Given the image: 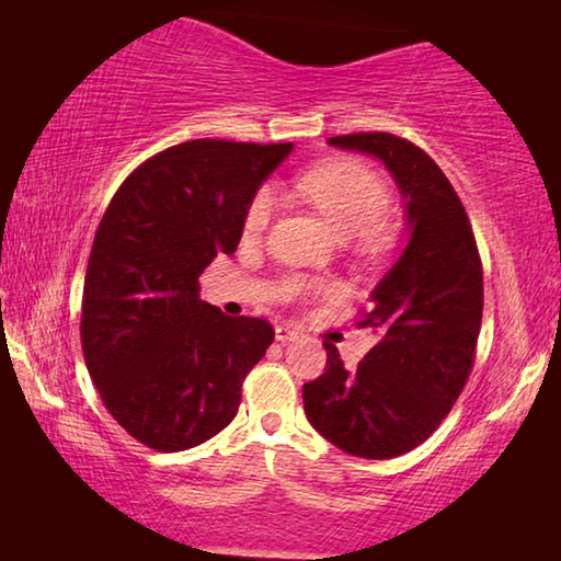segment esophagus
<instances>
[{
    "label": "esophagus",
    "instance_id": "1",
    "mask_svg": "<svg viewBox=\"0 0 561 561\" xmlns=\"http://www.w3.org/2000/svg\"><path fill=\"white\" fill-rule=\"evenodd\" d=\"M274 336H277V341H282V344H287V341H294L299 336V331L287 327V324H279L277 329H274Z\"/></svg>",
    "mask_w": 561,
    "mask_h": 561
}]
</instances>
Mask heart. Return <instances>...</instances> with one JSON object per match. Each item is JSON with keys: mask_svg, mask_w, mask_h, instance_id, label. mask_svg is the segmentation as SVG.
Listing matches in <instances>:
<instances>
[{"mask_svg": "<svg viewBox=\"0 0 561 561\" xmlns=\"http://www.w3.org/2000/svg\"><path fill=\"white\" fill-rule=\"evenodd\" d=\"M299 190L339 234L360 237V242H374L378 222L391 205L383 180L356 160H329L311 168L301 175ZM274 213L277 195L274 190L262 187L247 207L244 234L260 237L270 227Z\"/></svg>", "mask_w": 561, "mask_h": 561, "instance_id": "obj_1", "label": "heart"}]
</instances>
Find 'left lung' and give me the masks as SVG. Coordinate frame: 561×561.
<instances>
[{"mask_svg": "<svg viewBox=\"0 0 561 561\" xmlns=\"http://www.w3.org/2000/svg\"><path fill=\"white\" fill-rule=\"evenodd\" d=\"M329 146L381 160L403 195L408 242L358 321L376 346L348 371L324 344L327 371L304 383V413L339 450L388 460L428 440L468 381L482 264L468 213L428 153L391 133H351Z\"/></svg>", "mask_w": 561, "mask_h": 561, "instance_id": "obj_1", "label": "left lung"}]
</instances>
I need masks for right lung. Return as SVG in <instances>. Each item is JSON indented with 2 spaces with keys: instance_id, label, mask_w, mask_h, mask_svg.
<instances>
[{
  "instance_id": "1",
  "label": "right lung",
  "mask_w": 561,
  "mask_h": 561,
  "mask_svg": "<svg viewBox=\"0 0 561 561\" xmlns=\"http://www.w3.org/2000/svg\"><path fill=\"white\" fill-rule=\"evenodd\" d=\"M291 144L187 140L133 170L93 237L81 346L128 435L160 453L232 423L242 381L274 341L270 321L201 299L203 270L240 244L247 207Z\"/></svg>"
}]
</instances>
